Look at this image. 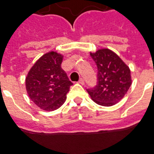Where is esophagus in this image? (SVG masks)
Segmentation results:
<instances>
[{"mask_svg":"<svg viewBox=\"0 0 154 154\" xmlns=\"http://www.w3.org/2000/svg\"><path fill=\"white\" fill-rule=\"evenodd\" d=\"M78 83H80L82 85H84V80L82 79V78H80L79 81H78Z\"/></svg>","mask_w":154,"mask_h":154,"instance_id":"obj_1","label":"esophagus"}]
</instances>
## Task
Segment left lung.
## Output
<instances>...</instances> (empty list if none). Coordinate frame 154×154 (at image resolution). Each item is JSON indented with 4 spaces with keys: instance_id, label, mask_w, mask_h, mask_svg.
Returning <instances> with one entry per match:
<instances>
[{
    "instance_id": "left-lung-1",
    "label": "left lung",
    "mask_w": 154,
    "mask_h": 154,
    "mask_svg": "<svg viewBox=\"0 0 154 154\" xmlns=\"http://www.w3.org/2000/svg\"><path fill=\"white\" fill-rule=\"evenodd\" d=\"M97 66V83L88 89V94L97 104L111 107L120 102L132 84L128 66L114 51L107 48L90 52Z\"/></svg>"
}]
</instances>
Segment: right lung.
<instances>
[{
	"mask_svg": "<svg viewBox=\"0 0 154 154\" xmlns=\"http://www.w3.org/2000/svg\"><path fill=\"white\" fill-rule=\"evenodd\" d=\"M63 55L49 51L32 66L26 77V89L33 103L41 109L54 111L65 103L72 85L62 69Z\"/></svg>",
	"mask_w": 154,
	"mask_h": 154,
	"instance_id": "add662e5",
	"label": "right lung"
}]
</instances>
